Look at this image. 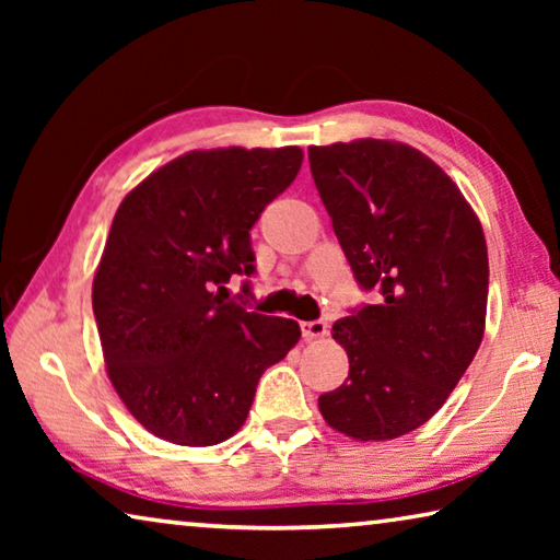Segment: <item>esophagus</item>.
I'll use <instances>...</instances> for the list:
<instances>
[{
	"label": "esophagus",
	"instance_id": "obj_1",
	"mask_svg": "<svg viewBox=\"0 0 560 560\" xmlns=\"http://www.w3.org/2000/svg\"><path fill=\"white\" fill-rule=\"evenodd\" d=\"M301 334L306 340H314V338H324L328 334V324L324 318L318 320H303L301 324Z\"/></svg>",
	"mask_w": 560,
	"mask_h": 560
}]
</instances>
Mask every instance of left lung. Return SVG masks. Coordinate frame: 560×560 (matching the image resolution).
Wrapping results in <instances>:
<instances>
[{"label":"left lung","instance_id":"8db88e82","mask_svg":"<svg viewBox=\"0 0 560 560\" xmlns=\"http://www.w3.org/2000/svg\"><path fill=\"white\" fill-rule=\"evenodd\" d=\"M308 163L358 287L381 293L334 324L350 368L320 415L353 440H395L440 410L485 338V232L450 175L405 143L314 145Z\"/></svg>","mask_w":560,"mask_h":560}]
</instances>
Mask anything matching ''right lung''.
Instances as JSON below:
<instances>
[{
	"mask_svg": "<svg viewBox=\"0 0 560 560\" xmlns=\"http://www.w3.org/2000/svg\"><path fill=\"white\" fill-rule=\"evenodd\" d=\"M301 160L296 145L192 150L145 177L113 217L93 316L113 387L155 438L230 440L264 371L299 343L296 320L224 301L222 283L254 273L252 226Z\"/></svg>",
	"mask_w": 560,
	"mask_h": 560,
	"instance_id": "add662e5",
	"label": "right lung"
}]
</instances>
